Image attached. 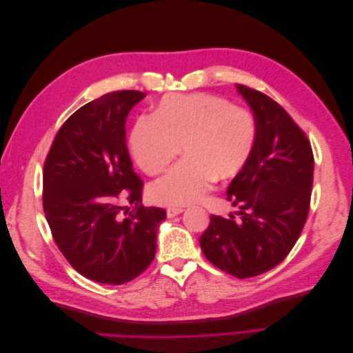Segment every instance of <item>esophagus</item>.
<instances>
[{"label": "esophagus", "instance_id": "34e87169", "mask_svg": "<svg viewBox=\"0 0 353 353\" xmlns=\"http://www.w3.org/2000/svg\"><path fill=\"white\" fill-rule=\"evenodd\" d=\"M183 210H184L183 208H178V206H169V208L166 209V215H168V218H174V216L179 215V213L183 212Z\"/></svg>", "mask_w": 353, "mask_h": 353}]
</instances>
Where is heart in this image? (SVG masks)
Here are the masks:
<instances>
[{
  "instance_id": "1",
  "label": "heart",
  "mask_w": 353,
  "mask_h": 353,
  "mask_svg": "<svg viewBox=\"0 0 353 353\" xmlns=\"http://www.w3.org/2000/svg\"><path fill=\"white\" fill-rule=\"evenodd\" d=\"M253 114L212 94H170L152 116H141L130 135L131 153L143 172L154 176L179 148L183 160L150 188L154 201L185 206L199 201L213 181L239 175L254 152Z\"/></svg>"
}]
</instances>
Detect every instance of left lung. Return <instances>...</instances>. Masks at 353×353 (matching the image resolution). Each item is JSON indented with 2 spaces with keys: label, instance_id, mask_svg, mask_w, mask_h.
Here are the masks:
<instances>
[{
  "label": "left lung",
  "instance_id": "obj_1",
  "mask_svg": "<svg viewBox=\"0 0 353 353\" xmlns=\"http://www.w3.org/2000/svg\"><path fill=\"white\" fill-rule=\"evenodd\" d=\"M258 128L249 163L232 179L227 199L240 219L212 215L200 245L206 259L237 279H250L284 261L303 230L311 206V143L268 95L236 83Z\"/></svg>",
  "mask_w": 353,
  "mask_h": 353
}]
</instances>
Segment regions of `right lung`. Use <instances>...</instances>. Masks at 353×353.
Returning <instances> with one entry per match:
<instances>
[{
  "instance_id": "right-lung-1",
  "label": "right lung",
  "mask_w": 353,
  "mask_h": 353,
  "mask_svg": "<svg viewBox=\"0 0 353 353\" xmlns=\"http://www.w3.org/2000/svg\"><path fill=\"white\" fill-rule=\"evenodd\" d=\"M145 92L114 91L61 125L44 163L42 206L52 239L85 279L119 285L154 259L162 208L143 206V179L125 141L126 117Z\"/></svg>"
}]
</instances>
